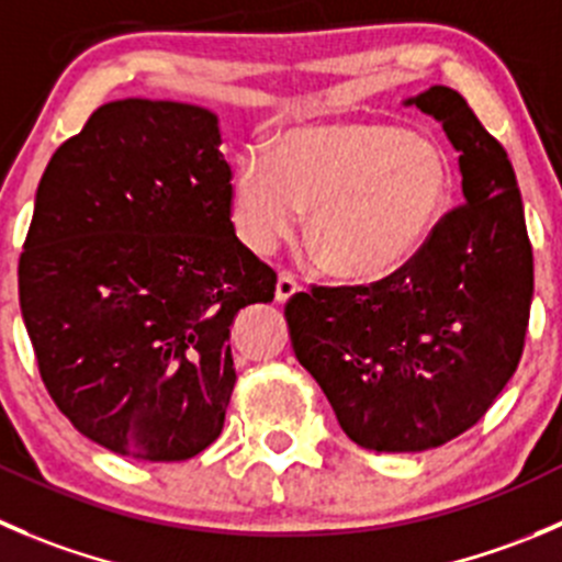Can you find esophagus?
Masks as SVG:
<instances>
[{"instance_id":"1","label":"esophagus","mask_w":562,"mask_h":562,"mask_svg":"<svg viewBox=\"0 0 562 562\" xmlns=\"http://www.w3.org/2000/svg\"><path fill=\"white\" fill-rule=\"evenodd\" d=\"M302 291V285H299L296 280H293L291 274H285V271H282L280 277H277V288H274V299L280 304H285L288 299H293L296 296V293Z\"/></svg>"}]
</instances>
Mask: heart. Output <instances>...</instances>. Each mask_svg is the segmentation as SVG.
Here are the masks:
<instances>
[{"label":"heart","instance_id":"1","mask_svg":"<svg viewBox=\"0 0 562 562\" xmlns=\"http://www.w3.org/2000/svg\"><path fill=\"white\" fill-rule=\"evenodd\" d=\"M448 194V156L431 136L381 120H335L285 131L274 156H238L233 222L252 252L269 255L310 211L307 244L324 269L375 282L417 252Z\"/></svg>","mask_w":562,"mask_h":562}]
</instances>
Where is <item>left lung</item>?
<instances>
[{
    "label": "left lung",
    "mask_w": 562,
    "mask_h": 562,
    "mask_svg": "<svg viewBox=\"0 0 562 562\" xmlns=\"http://www.w3.org/2000/svg\"><path fill=\"white\" fill-rule=\"evenodd\" d=\"M403 103L442 123L464 205L384 280L285 304L296 359L346 437L375 453L431 450L475 426L516 373L532 302V247L505 148L450 87Z\"/></svg>",
    "instance_id": "8db88e82"
}]
</instances>
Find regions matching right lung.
Listing matches in <instances>:
<instances>
[{
	"mask_svg": "<svg viewBox=\"0 0 562 562\" xmlns=\"http://www.w3.org/2000/svg\"><path fill=\"white\" fill-rule=\"evenodd\" d=\"M220 117L194 103L98 106L35 194L19 299L41 379L112 453L187 461L222 434L231 326L277 274L231 222Z\"/></svg>",
	"mask_w": 562,
	"mask_h": 562,
	"instance_id": "add662e5",
	"label": "right lung"
}]
</instances>
